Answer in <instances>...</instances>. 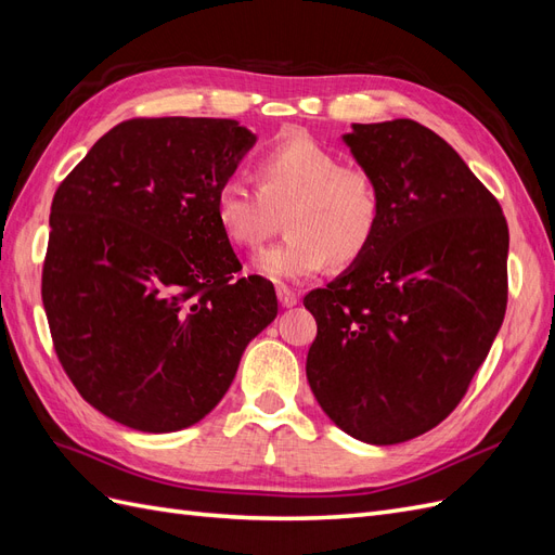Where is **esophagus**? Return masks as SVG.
<instances>
[{
	"mask_svg": "<svg viewBox=\"0 0 555 555\" xmlns=\"http://www.w3.org/2000/svg\"><path fill=\"white\" fill-rule=\"evenodd\" d=\"M275 292H278V300H280V306H282V308H292V306H296V304H298V296H296V292H292L289 287H278Z\"/></svg>",
	"mask_w": 555,
	"mask_h": 555,
	"instance_id": "1",
	"label": "esophagus"
}]
</instances>
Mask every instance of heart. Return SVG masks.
Returning a JSON list of instances; mask_svg holds the SVG:
<instances>
[{
	"instance_id": "b5f03b06",
	"label": "heart",
	"mask_w": 555,
	"mask_h": 555,
	"mask_svg": "<svg viewBox=\"0 0 555 555\" xmlns=\"http://www.w3.org/2000/svg\"><path fill=\"white\" fill-rule=\"evenodd\" d=\"M257 190L238 178L217 184L215 217L227 241L259 249L287 220L280 245L261 251L255 266L273 282H298L335 266L357 263L373 247L382 227L384 194L363 164L308 137L273 143L251 162Z\"/></svg>"
}]
</instances>
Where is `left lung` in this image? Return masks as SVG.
<instances>
[{
  "mask_svg": "<svg viewBox=\"0 0 555 555\" xmlns=\"http://www.w3.org/2000/svg\"><path fill=\"white\" fill-rule=\"evenodd\" d=\"M384 194L373 247L312 289L306 373L335 426L367 444L424 435L456 410L507 310L509 229L498 198L414 120L343 137Z\"/></svg>",
  "mask_w": 555,
  "mask_h": 555,
  "instance_id": "obj_1",
  "label": "left lung"
}]
</instances>
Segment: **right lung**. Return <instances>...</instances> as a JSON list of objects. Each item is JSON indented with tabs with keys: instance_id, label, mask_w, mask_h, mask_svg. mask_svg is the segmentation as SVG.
<instances>
[{
	"instance_id": "right-lung-1",
	"label": "right lung",
	"mask_w": 555,
	"mask_h": 555,
	"mask_svg": "<svg viewBox=\"0 0 555 555\" xmlns=\"http://www.w3.org/2000/svg\"><path fill=\"white\" fill-rule=\"evenodd\" d=\"M257 137L220 117H133L99 139L50 206L41 298L55 354L113 422H201L278 314L273 284L241 278L215 217L217 184Z\"/></svg>"
}]
</instances>
